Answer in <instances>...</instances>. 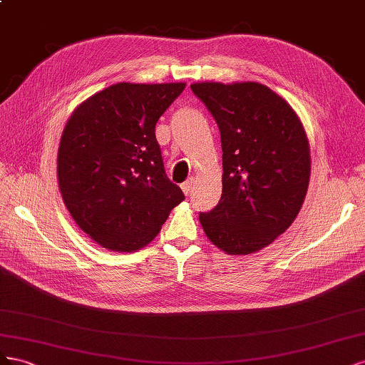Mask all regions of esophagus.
<instances>
[{
  "instance_id": "34e87169",
  "label": "esophagus",
  "mask_w": 365,
  "mask_h": 365,
  "mask_svg": "<svg viewBox=\"0 0 365 365\" xmlns=\"http://www.w3.org/2000/svg\"><path fill=\"white\" fill-rule=\"evenodd\" d=\"M191 188H192V179H190V180H186L185 183H182V191L185 192V195H190Z\"/></svg>"
}]
</instances>
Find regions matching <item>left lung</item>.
Here are the masks:
<instances>
[{"label":"left lung","instance_id":"1","mask_svg":"<svg viewBox=\"0 0 365 365\" xmlns=\"http://www.w3.org/2000/svg\"><path fill=\"white\" fill-rule=\"evenodd\" d=\"M222 136V197L200 214L210 242L227 255L262 251L294 223L310 180V145L289 103L259 82H195Z\"/></svg>","mask_w":365,"mask_h":365}]
</instances>
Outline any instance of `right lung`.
<instances>
[{"label": "right lung", "mask_w": 365, "mask_h": 365, "mask_svg": "<svg viewBox=\"0 0 365 365\" xmlns=\"http://www.w3.org/2000/svg\"><path fill=\"white\" fill-rule=\"evenodd\" d=\"M185 82H118L81 102L58 148V185L93 242L136 252L160 232L185 195L165 174L155 123Z\"/></svg>", "instance_id": "obj_1"}]
</instances>
